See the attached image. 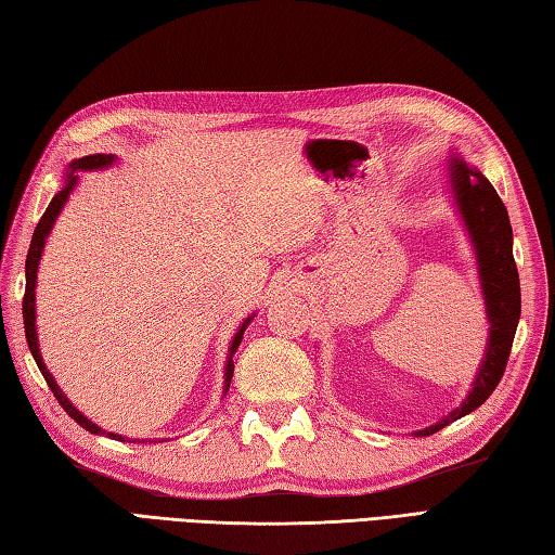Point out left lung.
Listing matches in <instances>:
<instances>
[{
	"label": "left lung",
	"mask_w": 555,
	"mask_h": 555,
	"mask_svg": "<svg viewBox=\"0 0 555 555\" xmlns=\"http://www.w3.org/2000/svg\"><path fill=\"white\" fill-rule=\"evenodd\" d=\"M444 172L449 196H452L463 229L470 238L475 262H478L489 336L466 399L428 428L414 430L416 437H428L442 430L444 425L468 416L470 411L485 404V399L494 392L504 376L515 328L520 321V279L513 260V229L506 205L501 203L492 182L478 167L463 160L461 153L449 151Z\"/></svg>",
	"instance_id": "obj_1"
}]
</instances>
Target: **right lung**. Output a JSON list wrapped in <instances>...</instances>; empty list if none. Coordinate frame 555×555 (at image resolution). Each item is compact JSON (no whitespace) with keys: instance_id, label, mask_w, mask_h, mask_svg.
Instances as JSON below:
<instances>
[{"instance_id":"1","label":"right lung","mask_w":555,"mask_h":555,"mask_svg":"<svg viewBox=\"0 0 555 555\" xmlns=\"http://www.w3.org/2000/svg\"><path fill=\"white\" fill-rule=\"evenodd\" d=\"M115 160H118V156H113V153H94V156H85V158H77V160L68 163V170H66V175H63V186H61V191L56 193V196L51 198L49 208L44 210V215H42L40 222H37V227H35V234H33V241H30L28 260H25L23 326H25V338H28V347H30L33 357H35V364H37V369L42 371V376H44L47 385L51 388V392H54V397L59 399V404H61L63 409H66V414H68L75 423H80L82 428H85V430H89L92 435H108V437H113V440H120V442H139V440H132V437H130V440H125V437H122V435H118V433H108V430L99 428V425L89 421V418L82 414L80 409H75V406H73L70 399H68L66 395H63V390L59 388L56 378L51 376L49 369H47V364H44L42 352H40V338H37V326H35V321H37V314H35L37 269H40V260H42V253H44V246H47V238H49V234H51V229H54V224H56V217L61 215V210H63V208H66V203H68V198H70V193L75 191L77 182H80V175H77V172L106 170V167H111ZM253 319H255V314H250V317L243 319V324H241V326H238V331L234 333V338H231L229 354H227V364H224V395L229 392L231 376H234V354H236L238 345H241V340H243V331L248 328V324H250ZM141 442H144V440H141ZM149 442H151V440H149ZM153 442H163V440H156V437H153Z\"/></svg>"}]
</instances>
